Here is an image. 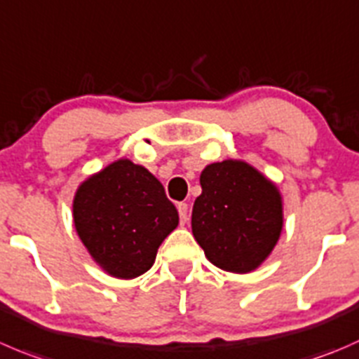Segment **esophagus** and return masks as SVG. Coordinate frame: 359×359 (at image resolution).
Wrapping results in <instances>:
<instances>
[{
	"instance_id": "34e87169",
	"label": "esophagus",
	"mask_w": 359,
	"mask_h": 359,
	"mask_svg": "<svg viewBox=\"0 0 359 359\" xmlns=\"http://www.w3.org/2000/svg\"><path fill=\"white\" fill-rule=\"evenodd\" d=\"M177 210H179L180 222H182V224H186L187 219H189V215H187V212H189V207H187V203H179V205H177Z\"/></svg>"
}]
</instances>
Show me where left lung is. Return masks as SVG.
I'll list each match as a JSON object with an SVG mask.
<instances>
[{"label":"left lung","mask_w":359,"mask_h":359,"mask_svg":"<svg viewBox=\"0 0 359 359\" xmlns=\"http://www.w3.org/2000/svg\"><path fill=\"white\" fill-rule=\"evenodd\" d=\"M191 228L215 266L247 273L272 252L283 229L277 187L243 161L214 163L201 172Z\"/></svg>","instance_id":"left-lung-1"}]
</instances>
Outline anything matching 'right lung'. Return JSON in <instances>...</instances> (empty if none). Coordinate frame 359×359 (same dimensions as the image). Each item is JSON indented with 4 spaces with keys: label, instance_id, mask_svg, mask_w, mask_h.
I'll use <instances>...</instances> for the list:
<instances>
[{
    "label": "right lung",
    "instance_id": "obj_1",
    "mask_svg": "<svg viewBox=\"0 0 359 359\" xmlns=\"http://www.w3.org/2000/svg\"><path fill=\"white\" fill-rule=\"evenodd\" d=\"M73 221L100 266L117 279H133L152 266L179 212L151 172L119 159L79 187Z\"/></svg>",
    "mask_w": 359,
    "mask_h": 359
}]
</instances>
